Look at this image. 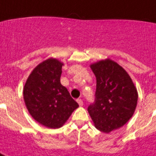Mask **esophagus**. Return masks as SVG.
Returning a JSON list of instances; mask_svg holds the SVG:
<instances>
[{"label":"esophagus","mask_w":156,"mask_h":156,"mask_svg":"<svg viewBox=\"0 0 156 156\" xmlns=\"http://www.w3.org/2000/svg\"><path fill=\"white\" fill-rule=\"evenodd\" d=\"M77 102L78 103V105H79L80 106H82V105H83V101H82V99H77Z\"/></svg>","instance_id":"1"}]
</instances>
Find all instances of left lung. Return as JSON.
Returning a JSON list of instances; mask_svg holds the SVG:
<instances>
[{
    "instance_id": "obj_1",
    "label": "left lung",
    "mask_w": 156,
    "mask_h": 156,
    "mask_svg": "<svg viewBox=\"0 0 156 156\" xmlns=\"http://www.w3.org/2000/svg\"><path fill=\"white\" fill-rule=\"evenodd\" d=\"M97 79L95 101L88 112L97 129L108 133L126 124L133 116L138 92L126 70L110 58L90 65Z\"/></svg>"
}]
</instances>
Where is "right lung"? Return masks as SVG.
<instances>
[{"label": "right lung", "mask_w": 156, "mask_h": 156, "mask_svg": "<svg viewBox=\"0 0 156 156\" xmlns=\"http://www.w3.org/2000/svg\"><path fill=\"white\" fill-rule=\"evenodd\" d=\"M63 62L49 58L34 68L23 86L27 110L40 125L48 129L61 128L78 104L60 82Z\"/></svg>", "instance_id": "1"}]
</instances>
